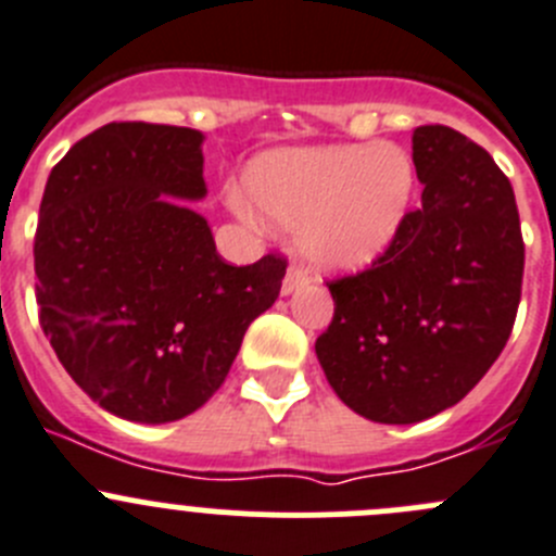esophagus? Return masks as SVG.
Instances as JSON below:
<instances>
[{"instance_id":"esophagus-1","label":"esophagus","mask_w":556,"mask_h":556,"mask_svg":"<svg viewBox=\"0 0 556 556\" xmlns=\"http://www.w3.org/2000/svg\"><path fill=\"white\" fill-rule=\"evenodd\" d=\"M305 283H308V275H305L300 267H289V269H287V278H283L281 294L298 292V289L305 287Z\"/></svg>"}]
</instances>
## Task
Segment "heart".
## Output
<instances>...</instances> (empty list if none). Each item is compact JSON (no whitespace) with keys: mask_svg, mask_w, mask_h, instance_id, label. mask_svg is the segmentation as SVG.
Segmentation results:
<instances>
[{"mask_svg":"<svg viewBox=\"0 0 556 556\" xmlns=\"http://www.w3.org/2000/svg\"><path fill=\"white\" fill-rule=\"evenodd\" d=\"M417 172L395 144L294 147L258 155L245 192L226 202L240 218L294 229V248L319 273H357L393 248L415 204Z\"/></svg>","mask_w":556,"mask_h":556,"instance_id":"obj_1","label":"heart"}]
</instances>
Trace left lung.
I'll list each match as a JSON object with an SVG mask.
<instances>
[{
    "label": "left lung",
    "mask_w": 556,
    "mask_h": 556,
    "mask_svg": "<svg viewBox=\"0 0 556 556\" xmlns=\"http://www.w3.org/2000/svg\"><path fill=\"white\" fill-rule=\"evenodd\" d=\"M420 207L371 269L330 283L316 357L357 415L409 426L458 404L510 338L525 242L494 157L445 125L412 134Z\"/></svg>",
    "instance_id": "1"
}]
</instances>
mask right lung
Segmentation results:
<instances>
[{
  "instance_id": "right-lung-1",
  "label": "right lung",
  "mask_w": 556,
  "mask_h": 556,
  "mask_svg": "<svg viewBox=\"0 0 556 556\" xmlns=\"http://www.w3.org/2000/svg\"><path fill=\"white\" fill-rule=\"evenodd\" d=\"M204 134L111 123L54 166L35 235L37 305L73 382L123 420H182L224 384L287 262L231 267L207 218Z\"/></svg>"
}]
</instances>
